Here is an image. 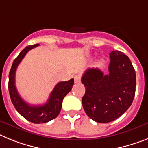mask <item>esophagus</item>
Returning <instances> with one entry per match:
<instances>
[{"label": "esophagus", "mask_w": 148, "mask_h": 148, "mask_svg": "<svg viewBox=\"0 0 148 148\" xmlns=\"http://www.w3.org/2000/svg\"><path fill=\"white\" fill-rule=\"evenodd\" d=\"M74 80H75V83L78 84V83L81 82V75H75L74 76Z\"/></svg>", "instance_id": "34e87169"}]
</instances>
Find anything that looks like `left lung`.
<instances>
[{"label": "left lung", "mask_w": 148, "mask_h": 148, "mask_svg": "<svg viewBox=\"0 0 148 148\" xmlns=\"http://www.w3.org/2000/svg\"><path fill=\"white\" fill-rule=\"evenodd\" d=\"M107 75L98 68L84 72L82 106L87 115L98 123H108L130 108L136 93V71L130 60L120 51H112Z\"/></svg>", "instance_id": "1"}]
</instances>
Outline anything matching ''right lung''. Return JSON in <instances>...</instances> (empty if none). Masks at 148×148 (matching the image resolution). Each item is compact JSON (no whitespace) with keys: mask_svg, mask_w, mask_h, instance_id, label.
<instances>
[{"mask_svg":"<svg viewBox=\"0 0 148 148\" xmlns=\"http://www.w3.org/2000/svg\"><path fill=\"white\" fill-rule=\"evenodd\" d=\"M39 44L28 45L20 52L18 56L14 60L9 74L8 88L11 101L17 112L26 120L34 123H47L55 117L60 113L62 107V102L68 93L72 90L74 84V79H72L66 82H60L51 91L47 103L42 106H30L22 99L18 93L15 84V75L18 66L19 65L25 55L31 49L38 46Z\"/></svg>","mask_w":148,"mask_h":148,"instance_id":"add662e5","label":"right lung"}]
</instances>
